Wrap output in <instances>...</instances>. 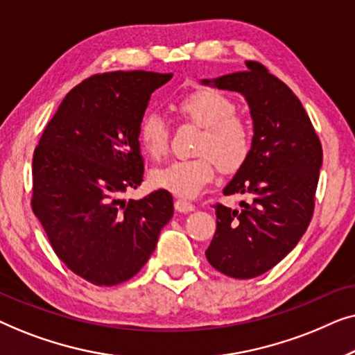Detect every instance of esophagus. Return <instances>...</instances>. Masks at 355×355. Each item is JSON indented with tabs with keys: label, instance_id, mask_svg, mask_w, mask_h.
Returning a JSON list of instances; mask_svg holds the SVG:
<instances>
[{
	"label": "esophagus",
	"instance_id": "esophagus-1",
	"mask_svg": "<svg viewBox=\"0 0 355 355\" xmlns=\"http://www.w3.org/2000/svg\"><path fill=\"white\" fill-rule=\"evenodd\" d=\"M174 208H176L179 213H189L196 210V205L187 200H182V198H178V200L174 202Z\"/></svg>",
	"mask_w": 355,
	"mask_h": 355
}]
</instances>
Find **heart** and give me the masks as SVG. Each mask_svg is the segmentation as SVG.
I'll return each mask as SVG.
<instances>
[{"instance_id":"obj_1","label":"heart","mask_w":355,"mask_h":355,"mask_svg":"<svg viewBox=\"0 0 355 355\" xmlns=\"http://www.w3.org/2000/svg\"><path fill=\"white\" fill-rule=\"evenodd\" d=\"M176 108L184 119L203 128L196 148L202 155L155 169L152 182L173 196L192 198L215 179L218 164L223 171L232 173L245 163L252 148V132L249 124L234 114V103L216 90L192 92L179 100ZM137 137L148 158L159 159L166 155L169 134L158 114L144 116Z\"/></svg>"}]
</instances>
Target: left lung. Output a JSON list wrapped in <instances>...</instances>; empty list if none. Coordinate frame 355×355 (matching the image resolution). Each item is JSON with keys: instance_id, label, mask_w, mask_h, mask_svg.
<instances>
[{"instance_id": "obj_1", "label": "left lung", "mask_w": 355, "mask_h": 355, "mask_svg": "<svg viewBox=\"0 0 355 355\" xmlns=\"http://www.w3.org/2000/svg\"><path fill=\"white\" fill-rule=\"evenodd\" d=\"M202 84L239 92L254 123L245 163L223 189L249 193L241 210L216 203V231L205 255L213 268L237 279L266 273L297 245L313 215L323 150L294 92L263 64Z\"/></svg>"}]
</instances>
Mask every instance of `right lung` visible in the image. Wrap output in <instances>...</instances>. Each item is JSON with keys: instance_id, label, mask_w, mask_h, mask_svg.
Segmentation results:
<instances>
[{"instance_id": "right-lung-1", "label": "right lung", "mask_w": 355, "mask_h": 355, "mask_svg": "<svg viewBox=\"0 0 355 355\" xmlns=\"http://www.w3.org/2000/svg\"><path fill=\"white\" fill-rule=\"evenodd\" d=\"M173 74L114 71L76 85L43 130L32 162V210L60 260L96 286L137 275L171 220L173 196L121 198L144 179L137 137L150 96Z\"/></svg>"}]
</instances>
